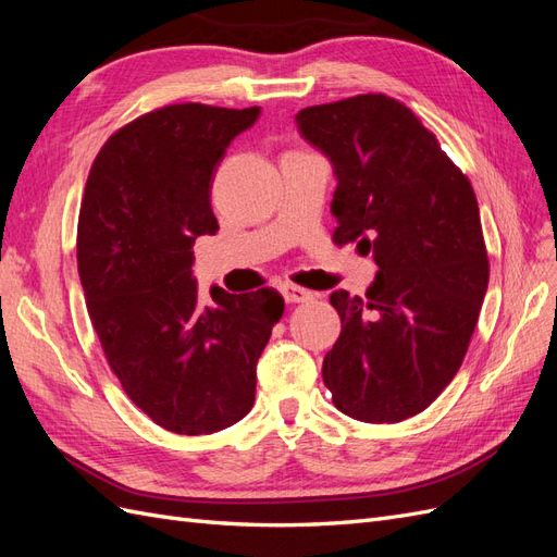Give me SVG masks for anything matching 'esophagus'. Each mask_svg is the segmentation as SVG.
Segmentation results:
<instances>
[{"mask_svg": "<svg viewBox=\"0 0 557 557\" xmlns=\"http://www.w3.org/2000/svg\"><path fill=\"white\" fill-rule=\"evenodd\" d=\"M281 295H283L285 301H288V305H297V301H307V299L313 297L311 290L299 288V285H295V283H283L281 285Z\"/></svg>", "mask_w": 557, "mask_h": 557, "instance_id": "34e87169", "label": "esophagus"}]
</instances>
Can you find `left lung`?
<instances>
[{
    "label": "left lung",
    "instance_id": "obj_1",
    "mask_svg": "<svg viewBox=\"0 0 557 557\" xmlns=\"http://www.w3.org/2000/svg\"><path fill=\"white\" fill-rule=\"evenodd\" d=\"M295 123L336 176L334 244L372 250L362 297L332 293L342 334L323 360L334 407L362 423L425 411L458 374L487 290L474 188L411 109L358 95Z\"/></svg>",
    "mask_w": 557,
    "mask_h": 557
}]
</instances>
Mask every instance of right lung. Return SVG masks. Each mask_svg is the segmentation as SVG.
<instances>
[{"label":"right lung","instance_id":"obj_1","mask_svg":"<svg viewBox=\"0 0 557 557\" xmlns=\"http://www.w3.org/2000/svg\"><path fill=\"white\" fill-rule=\"evenodd\" d=\"M260 107L172 104L117 129L90 170L78 215V276L92 327L127 397L176 434H211L256 401V367L283 315L262 288L213 285L201 307L197 237L218 232L211 183Z\"/></svg>","mask_w":557,"mask_h":557}]
</instances>
